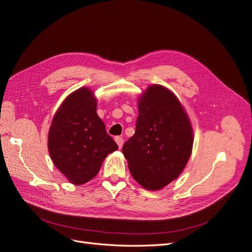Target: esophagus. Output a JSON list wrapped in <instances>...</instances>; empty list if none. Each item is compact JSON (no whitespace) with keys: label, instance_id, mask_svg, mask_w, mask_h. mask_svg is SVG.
<instances>
[{"label":"esophagus","instance_id":"1","mask_svg":"<svg viewBox=\"0 0 252 252\" xmlns=\"http://www.w3.org/2000/svg\"><path fill=\"white\" fill-rule=\"evenodd\" d=\"M114 141L117 142V144H118V146H119V148L121 149L122 147H123V144H124V140L121 138V136H116V139H114Z\"/></svg>","mask_w":252,"mask_h":252}]
</instances>
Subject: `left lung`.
I'll return each instance as SVG.
<instances>
[{
	"instance_id": "left-lung-1",
	"label": "left lung",
	"mask_w": 252,
	"mask_h": 252,
	"mask_svg": "<svg viewBox=\"0 0 252 252\" xmlns=\"http://www.w3.org/2000/svg\"><path fill=\"white\" fill-rule=\"evenodd\" d=\"M135 132L123 146L132 178L150 191L177 180L192 152L193 129L171 90L155 84L138 100Z\"/></svg>"
}]
</instances>
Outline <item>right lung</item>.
<instances>
[{"label":"right lung","mask_w":252,"mask_h":252,"mask_svg":"<svg viewBox=\"0 0 252 252\" xmlns=\"http://www.w3.org/2000/svg\"><path fill=\"white\" fill-rule=\"evenodd\" d=\"M97 100L88 87L67 95L52 119L48 151L53 164L73 185L93 180L117 143L96 113Z\"/></svg>","instance_id":"right-lung-1"}]
</instances>
